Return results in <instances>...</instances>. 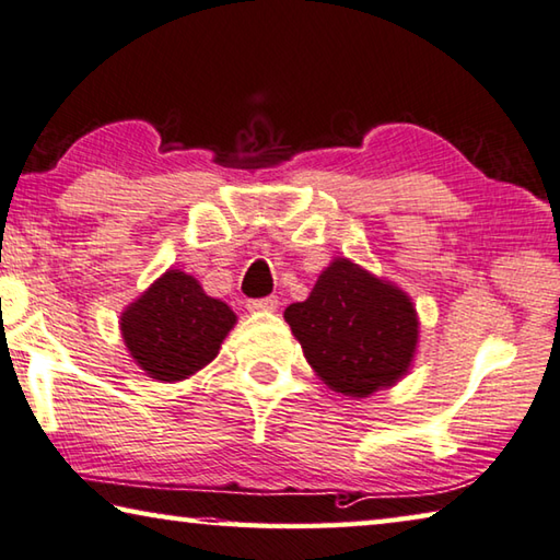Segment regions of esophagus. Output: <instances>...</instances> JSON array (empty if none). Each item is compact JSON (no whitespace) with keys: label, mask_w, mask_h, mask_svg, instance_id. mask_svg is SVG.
Wrapping results in <instances>:
<instances>
[{"label":"esophagus","mask_w":560,"mask_h":560,"mask_svg":"<svg viewBox=\"0 0 560 560\" xmlns=\"http://www.w3.org/2000/svg\"><path fill=\"white\" fill-rule=\"evenodd\" d=\"M278 298H260V300H250L248 302V310L250 312H275L278 310Z\"/></svg>","instance_id":"1"}]
</instances>
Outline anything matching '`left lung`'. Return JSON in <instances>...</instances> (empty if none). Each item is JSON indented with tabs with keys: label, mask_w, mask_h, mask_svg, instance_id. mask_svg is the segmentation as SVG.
<instances>
[{
	"label": "left lung",
	"mask_w": 560,
	"mask_h": 560,
	"mask_svg": "<svg viewBox=\"0 0 560 560\" xmlns=\"http://www.w3.org/2000/svg\"><path fill=\"white\" fill-rule=\"evenodd\" d=\"M285 319L317 376L351 398L394 386L416 357L413 302L349 258L329 262L310 298L285 310Z\"/></svg>",
	"instance_id": "8db88e82"
}]
</instances>
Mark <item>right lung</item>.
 Here are the masks:
<instances>
[{
  "label": "right lung",
  "mask_w": 560,
  "mask_h": 560,
  "mask_svg": "<svg viewBox=\"0 0 560 560\" xmlns=\"http://www.w3.org/2000/svg\"><path fill=\"white\" fill-rule=\"evenodd\" d=\"M233 325V310L206 295L199 280L182 270H166L120 317L137 366L170 384L211 364Z\"/></svg>",
  "instance_id": "right-lung-1"
}]
</instances>
